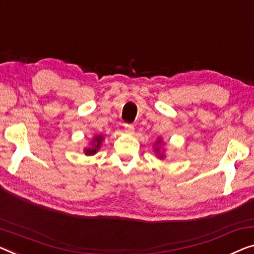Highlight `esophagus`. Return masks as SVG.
I'll use <instances>...</instances> for the list:
<instances>
[{
  "mask_svg": "<svg viewBox=\"0 0 254 254\" xmlns=\"http://www.w3.org/2000/svg\"><path fill=\"white\" fill-rule=\"evenodd\" d=\"M124 131L127 132V133H133V131H134V127L132 126V124H127V123H126L124 124Z\"/></svg>",
  "mask_w": 254,
  "mask_h": 254,
  "instance_id": "obj_1",
  "label": "esophagus"
}]
</instances>
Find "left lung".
<instances>
[{
	"instance_id": "obj_1",
	"label": "left lung",
	"mask_w": 254,
	"mask_h": 254,
	"mask_svg": "<svg viewBox=\"0 0 254 254\" xmlns=\"http://www.w3.org/2000/svg\"><path fill=\"white\" fill-rule=\"evenodd\" d=\"M162 143V139H158L157 141H156V143H155V150H156V154H157V156L160 157V158H163L164 157V155L161 153V150H160V145Z\"/></svg>"
}]
</instances>
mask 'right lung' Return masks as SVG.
Segmentation results:
<instances>
[{
	"instance_id": "right-lung-1",
	"label": "right lung",
	"mask_w": 254,
	"mask_h": 254,
	"mask_svg": "<svg viewBox=\"0 0 254 254\" xmlns=\"http://www.w3.org/2000/svg\"><path fill=\"white\" fill-rule=\"evenodd\" d=\"M103 140H104L103 135H96V137L92 139V147H91V148H85V150H84L85 155L96 154L97 150L99 149V147L101 146V142H103Z\"/></svg>"
}]
</instances>
